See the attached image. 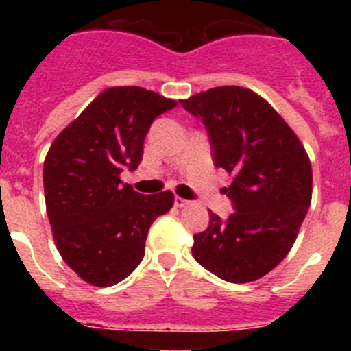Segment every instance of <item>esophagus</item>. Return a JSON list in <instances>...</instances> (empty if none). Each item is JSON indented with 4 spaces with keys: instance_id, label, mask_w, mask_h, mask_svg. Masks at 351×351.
<instances>
[{
    "instance_id": "34e87169",
    "label": "esophagus",
    "mask_w": 351,
    "mask_h": 351,
    "mask_svg": "<svg viewBox=\"0 0 351 351\" xmlns=\"http://www.w3.org/2000/svg\"><path fill=\"white\" fill-rule=\"evenodd\" d=\"M189 204H190V202L185 200V198L175 197V207H186Z\"/></svg>"
}]
</instances>
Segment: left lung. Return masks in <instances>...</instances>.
Instances as JSON below:
<instances>
[{
	"label": "left lung",
	"instance_id": "obj_1",
	"mask_svg": "<svg viewBox=\"0 0 351 351\" xmlns=\"http://www.w3.org/2000/svg\"><path fill=\"white\" fill-rule=\"evenodd\" d=\"M200 117L214 162L234 176L224 192L228 221L193 236V258L210 274L247 284L274 270L295 243L313 198V168L302 143L263 97L243 86H217L180 100Z\"/></svg>",
	"mask_w": 351,
	"mask_h": 351
}]
</instances>
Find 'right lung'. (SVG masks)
I'll return each mask as SVG.
<instances>
[{
  "label": "right lung",
  "mask_w": 351,
  "mask_h": 351,
  "mask_svg": "<svg viewBox=\"0 0 351 351\" xmlns=\"http://www.w3.org/2000/svg\"><path fill=\"white\" fill-rule=\"evenodd\" d=\"M176 101L141 86L101 91L49 147L44 193L56 246L95 287L129 277L144 258L147 231L169 212L173 192L141 195L120 180L143 159L151 123Z\"/></svg>",
  "instance_id": "right-lung-1"
}]
</instances>
